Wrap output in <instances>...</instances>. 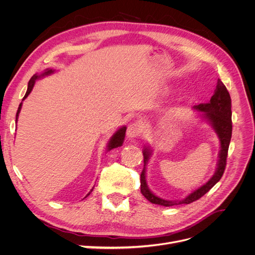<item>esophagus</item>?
Instances as JSON below:
<instances>
[{
	"mask_svg": "<svg viewBox=\"0 0 255 255\" xmlns=\"http://www.w3.org/2000/svg\"><path fill=\"white\" fill-rule=\"evenodd\" d=\"M141 132H142L141 126L137 125V123H130V125L128 127L127 135L128 138H130V139H133V138L140 136Z\"/></svg>",
	"mask_w": 255,
	"mask_h": 255,
	"instance_id": "34e87169",
	"label": "esophagus"
}]
</instances>
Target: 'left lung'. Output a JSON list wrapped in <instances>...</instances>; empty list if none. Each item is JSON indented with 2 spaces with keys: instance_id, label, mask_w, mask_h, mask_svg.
Listing matches in <instances>:
<instances>
[{
  "instance_id": "obj_1",
  "label": "left lung",
  "mask_w": 255,
  "mask_h": 255,
  "mask_svg": "<svg viewBox=\"0 0 255 255\" xmlns=\"http://www.w3.org/2000/svg\"><path fill=\"white\" fill-rule=\"evenodd\" d=\"M231 97L227 87L225 86L221 81H218L217 88L215 90L214 96L211 98L208 103H202L196 105L194 109L198 112L203 113V117L211 122L212 127L217 133L219 140H220V152H219V159L217 170H216L213 177L203 186L196 189L194 192H191L189 196L181 201H168L161 198L156 197L152 191L148 188V185L145 182V165L151 155V150L149 146H145L142 154H143V169L140 174V191L146 200L153 204H158L163 206H172L179 204H189L196 200L203 197L207 191L214 186V185L219 182L221 176L225 172L226 165H227V157H228V150L232 137V111H231Z\"/></svg>"
}]
</instances>
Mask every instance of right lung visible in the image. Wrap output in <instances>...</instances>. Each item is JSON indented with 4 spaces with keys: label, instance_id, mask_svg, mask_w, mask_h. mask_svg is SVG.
<instances>
[{
    "label": "right lung",
    "instance_id": "1",
    "mask_svg": "<svg viewBox=\"0 0 255 255\" xmlns=\"http://www.w3.org/2000/svg\"><path fill=\"white\" fill-rule=\"evenodd\" d=\"M53 72H54V70H52V69H47V70H45L41 75L34 74V75L32 76V79H30L29 82H28V86H27L26 94H25L24 98H23V100H25L26 97L30 94V91H32V89H33V87H34L36 80L41 78V76L49 75V74H51V73H53ZM23 100H22V101H23ZM21 107H22V103H20V105H19V107H18L17 115H16V121H18V117H19V113H20V111H21ZM126 130H127V128H126V127H122V128H120L117 130V132H116V133L112 136L111 140H110V142H109V145H107V148H109V150H112V149H114V148H118V146H121V145H122L123 140H125V137H126ZM92 189H94V188H92ZM92 189L89 191V194H88L87 196L90 195V192L92 191ZM87 196H86V197H87ZM86 197H85V198H86Z\"/></svg>",
    "mask_w": 255,
    "mask_h": 255
}]
</instances>
